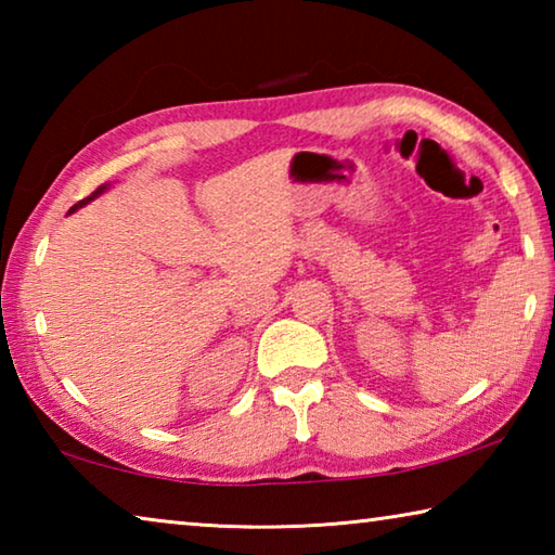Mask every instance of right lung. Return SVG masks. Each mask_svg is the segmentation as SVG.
Listing matches in <instances>:
<instances>
[{
  "instance_id": "obj_1",
  "label": "right lung",
  "mask_w": 555,
  "mask_h": 555,
  "mask_svg": "<svg viewBox=\"0 0 555 555\" xmlns=\"http://www.w3.org/2000/svg\"><path fill=\"white\" fill-rule=\"evenodd\" d=\"M105 191H107V183H105V185H100V188H98V191L90 195V198H86V201H80V203H75V205H73V208H70L68 212H75V210H78V208H82V205H88L90 201H95V198H100V195H102V193H105Z\"/></svg>"
}]
</instances>
